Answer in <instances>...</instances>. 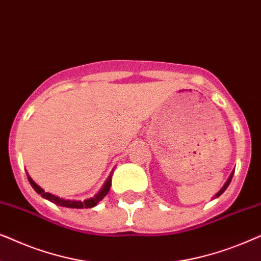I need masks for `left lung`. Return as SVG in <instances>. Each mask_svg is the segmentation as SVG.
I'll return each instance as SVG.
<instances>
[{"mask_svg": "<svg viewBox=\"0 0 261 261\" xmlns=\"http://www.w3.org/2000/svg\"><path fill=\"white\" fill-rule=\"evenodd\" d=\"M233 174H234V171H233V172H231V174H230V176H229V178H228V179H227V181H226V184H224V185H223V187H222V189H221V190H220L219 192H217V194L215 195V197H219V196H221V195H222V194H223V192H224V190H226V189L228 188V185H229V183H230V180H231V178H233Z\"/></svg>", "mask_w": 261, "mask_h": 261, "instance_id": "obj_1", "label": "left lung"}]
</instances>
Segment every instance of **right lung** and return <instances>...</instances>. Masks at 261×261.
Returning a JSON list of instances; mask_svg holds the SVG:
<instances>
[{"label":"right lung","instance_id":"add662e5","mask_svg":"<svg viewBox=\"0 0 261 261\" xmlns=\"http://www.w3.org/2000/svg\"><path fill=\"white\" fill-rule=\"evenodd\" d=\"M27 177H28V181H30L34 190L37 191L39 195H41V197H44L45 199H48L49 202L55 203V204L59 205V206H65V208H73V209L92 208V206L97 205V203L99 201H102L103 197H106L107 194H108L110 190V187H112V174H110V176L108 177V179L106 180L105 185H103V188L98 191L97 195H95L94 197L88 198V199H85V201L82 202V201H74V199H64V198L58 197V196L49 194V192H45L44 189H41L40 187H39V185L35 183V181L32 179L30 176H28V173H27Z\"/></svg>","mask_w":261,"mask_h":261}]
</instances>
